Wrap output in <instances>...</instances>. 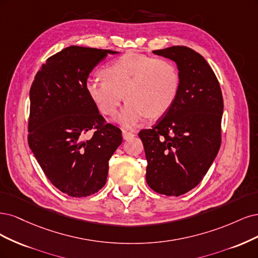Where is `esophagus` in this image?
<instances>
[{
    "mask_svg": "<svg viewBox=\"0 0 258 258\" xmlns=\"http://www.w3.org/2000/svg\"><path fill=\"white\" fill-rule=\"evenodd\" d=\"M122 136H123V139H124V140H128V139L134 137L135 134H134V133H132V132L123 131V132H122Z\"/></svg>",
    "mask_w": 258,
    "mask_h": 258,
    "instance_id": "esophagus-1",
    "label": "esophagus"
}]
</instances>
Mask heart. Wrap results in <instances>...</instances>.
I'll return each instance as SVG.
<instances>
[{
  "mask_svg": "<svg viewBox=\"0 0 258 258\" xmlns=\"http://www.w3.org/2000/svg\"><path fill=\"white\" fill-rule=\"evenodd\" d=\"M103 80L90 79L86 91L98 110L114 115L124 127H134L146 115L156 119L167 112L179 94V72L171 61L138 53H125L101 72Z\"/></svg>",
  "mask_w": 258,
  "mask_h": 258,
  "instance_id": "b5f03b06",
  "label": "heart"
}]
</instances>
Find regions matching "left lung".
<instances>
[{"label": "left lung", "instance_id": "left-lung-1", "mask_svg": "<svg viewBox=\"0 0 258 258\" xmlns=\"http://www.w3.org/2000/svg\"><path fill=\"white\" fill-rule=\"evenodd\" d=\"M153 53L177 64L180 88L163 118L138 134L148 161L146 180L156 193L180 196L203 180L217 157L223 96L210 65L193 49L172 46Z\"/></svg>", "mask_w": 258, "mask_h": 258}]
</instances>
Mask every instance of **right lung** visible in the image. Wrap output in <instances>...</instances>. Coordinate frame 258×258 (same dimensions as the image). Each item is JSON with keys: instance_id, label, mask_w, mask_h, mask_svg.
<instances>
[{"instance_id": "1", "label": "right lung", "mask_w": 258, "mask_h": 258, "mask_svg": "<svg viewBox=\"0 0 258 258\" xmlns=\"http://www.w3.org/2000/svg\"><path fill=\"white\" fill-rule=\"evenodd\" d=\"M118 53L70 46L41 65L30 90V149L51 183L72 197L106 184L108 162L122 143L120 128L105 123L86 91L95 66ZM91 129L94 136L84 140Z\"/></svg>"}]
</instances>
